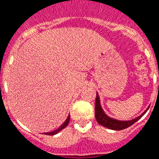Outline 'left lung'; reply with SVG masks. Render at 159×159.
Segmentation results:
<instances>
[{
  "label": "left lung",
  "mask_w": 159,
  "mask_h": 159,
  "mask_svg": "<svg viewBox=\"0 0 159 159\" xmlns=\"http://www.w3.org/2000/svg\"><path fill=\"white\" fill-rule=\"evenodd\" d=\"M146 112V111H145ZM144 112V113H145ZM144 113H143L141 116H139V117L135 118L133 120L130 121H118L115 120L113 118H111L109 116H107L104 112L102 111L101 105H100V102H99V97L97 94V98H96V106H95V116L96 119L98 121V123L99 125H102L106 128L111 129H116V130H121V129H126L129 126L135 124L138 120H139L142 116L144 115Z\"/></svg>",
  "instance_id": "1"
}]
</instances>
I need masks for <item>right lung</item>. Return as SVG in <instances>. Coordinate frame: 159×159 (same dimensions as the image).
<instances>
[{"instance_id":"add662e5","label":"right lung","mask_w":159,"mask_h":159,"mask_svg":"<svg viewBox=\"0 0 159 159\" xmlns=\"http://www.w3.org/2000/svg\"><path fill=\"white\" fill-rule=\"evenodd\" d=\"M70 116H68V118L66 119L65 122H64V123H63V124H62V125H61V126H60V127L58 128V129H56V130H54V131H52V132H47V133H45V134H46V135H49V136H53V135H55V134L58 133L59 131H61V129H64L66 126L69 125V123H70Z\"/></svg>"}]
</instances>
